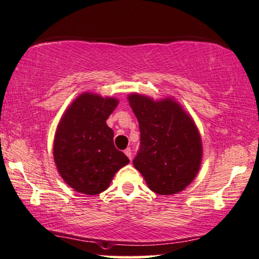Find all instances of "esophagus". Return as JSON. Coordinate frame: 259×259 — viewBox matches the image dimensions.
<instances>
[{"label":"esophagus","instance_id":"obj_1","mask_svg":"<svg viewBox=\"0 0 259 259\" xmlns=\"http://www.w3.org/2000/svg\"><path fill=\"white\" fill-rule=\"evenodd\" d=\"M124 154H125L126 156H128L129 159H131V155H133V154H131V149H130V148L125 149V150H124Z\"/></svg>","mask_w":259,"mask_h":259}]
</instances>
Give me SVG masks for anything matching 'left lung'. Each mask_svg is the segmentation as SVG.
<instances>
[{
	"label": "left lung",
	"mask_w": 259,
	"mask_h": 259,
	"mask_svg": "<svg viewBox=\"0 0 259 259\" xmlns=\"http://www.w3.org/2000/svg\"><path fill=\"white\" fill-rule=\"evenodd\" d=\"M128 100L141 133L135 167L156 194L184 190L195 180L202 162V141L195 122L172 98L154 101L131 94Z\"/></svg>",
	"instance_id": "1"
}]
</instances>
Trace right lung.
<instances>
[{
	"instance_id": "1",
	"label": "right lung",
	"mask_w": 259,
	"mask_h": 259,
	"mask_svg": "<svg viewBox=\"0 0 259 259\" xmlns=\"http://www.w3.org/2000/svg\"><path fill=\"white\" fill-rule=\"evenodd\" d=\"M117 104L114 97L84 93L58 123L54 159L61 177L79 194L107 190L115 174L130 162L115 148L114 131L105 123Z\"/></svg>"
}]
</instances>
